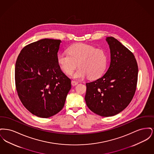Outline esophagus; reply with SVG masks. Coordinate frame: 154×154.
<instances>
[{
    "mask_svg": "<svg viewBox=\"0 0 154 154\" xmlns=\"http://www.w3.org/2000/svg\"><path fill=\"white\" fill-rule=\"evenodd\" d=\"M71 83H72V85L73 86H75L76 85L78 84L79 82H76V81H72Z\"/></svg>",
    "mask_w": 154,
    "mask_h": 154,
    "instance_id": "obj_1",
    "label": "esophagus"
}]
</instances>
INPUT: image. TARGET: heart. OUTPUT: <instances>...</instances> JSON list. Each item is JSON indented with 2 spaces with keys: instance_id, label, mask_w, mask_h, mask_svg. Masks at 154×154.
Wrapping results in <instances>:
<instances>
[{
  "instance_id": "heart-1",
  "label": "heart",
  "mask_w": 154,
  "mask_h": 154,
  "mask_svg": "<svg viewBox=\"0 0 154 154\" xmlns=\"http://www.w3.org/2000/svg\"><path fill=\"white\" fill-rule=\"evenodd\" d=\"M67 52L58 54L57 62L61 69L69 75L73 73L78 65L80 68L74 74V79H81L87 76L89 79H96L105 72L108 57L103 49L77 43L70 45Z\"/></svg>"
}]
</instances>
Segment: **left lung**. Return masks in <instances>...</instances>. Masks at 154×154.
Segmentation results:
<instances>
[{"label": "left lung", "instance_id": "1", "mask_svg": "<svg viewBox=\"0 0 154 154\" xmlns=\"http://www.w3.org/2000/svg\"><path fill=\"white\" fill-rule=\"evenodd\" d=\"M111 54L107 72L86 84L85 100L88 108L102 117H111L129 105L135 94L138 66L133 54L113 37H106Z\"/></svg>", "mask_w": 154, "mask_h": 154}]
</instances>
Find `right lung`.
Here are the masks:
<instances>
[{
	"mask_svg": "<svg viewBox=\"0 0 154 154\" xmlns=\"http://www.w3.org/2000/svg\"><path fill=\"white\" fill-rule=\"evenodd\" d=\"M60 40L44 38L23 47L15 63V81L24 107L40 118L62 110L71 89V80L57 62Z\"/></svg>",
	"mask_w": 154,
	"mask_h": 154,
	"instance_id": "add662e5",
	"label": "right lung"
}]
</instances>
